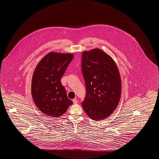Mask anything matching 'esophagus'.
Instances as JSON below:
<instances>
[{
    "instance_id": "34e87169",
    "label": "esophagus",
    "mask_w": 159,
    "mask_h": 159,
    "mask_svg": "<svg viewBox=\"0 0 159 159\" xmlns=\"http://www.w3.org/2000/svg\"><path fill=\"white\" fill-rule=\"evenodd\" d=\"M73 102L74 104H77L78 103V101L75 98V99H73Z\"/></svg>"
}]
</instances>
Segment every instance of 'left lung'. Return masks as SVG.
<instances>
[{
    "label": "left lung",
    "mask_w": 159,
    "mask_h": 159,
    "mask_svg": "<svg viewBox=\"0 0 159 159\" xmlns=\"http://www.w3.org/2000/svg\"><path fill=\"white\" fill-rule=\"evenodd\" d=\"M82 71L86 89L82 106L91 119L103 120L115 110L120 99L118 68L110 56L95 48L83 52Z\"/></svg>",
    "instance_id": "obj_1"
}]
</instances>
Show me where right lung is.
<instances>
[{"mask_svg": "<svg viewBox=\"0 0 159 159\" xmlns=\"http://www.w3.org/2000/svg\"><path fill=\"white\" fill-rule=\"evenodd\" d=\"M74 57L72 53L51 52L38 63L33 73L31 94L40 111L52 118H59L73 102L67 97L61 79Z\"/></svg>", "mask_w": 159, "mask_h": 159, "instance_id": "add662e5", "label": "right lung"}]
</instances>
